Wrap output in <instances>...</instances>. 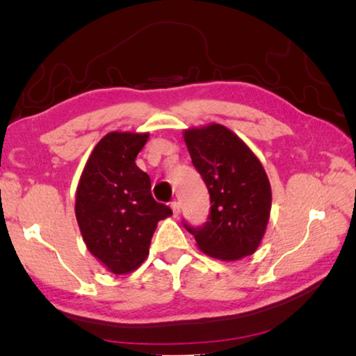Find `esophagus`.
Segmentation results:
<instances>
[{"label": "esophagus", "mask_w": 356, "mask_h": 356, "mask_svg": "<svg viewBox=\"0 0 356 356\" xmlns=\"http://www.w3.org/2000/svg\"><path fill=\"white\" fill-rule=\"evenodd\" d=\"M170 208H172V211H173V216L177 217V216H179V213H181V204H179V202H172L170 203Z\"/></svg>", "instance_id": "obj_1"}]
</instances>
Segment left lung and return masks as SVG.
Returning <instances> with one entry per match:
<instances>
[{"label":"left lung","instance_id":"8db88e82","mask_svg":"<svg viewBox=\"0 0 356 356\" xmlns=\"http://www.w3.org/2000/svg\"><path fill=\"white\" fill-rule=\"evenodd\" d=\"M192 164L209 192V216L202 227L184 228L209 257L234 261L254 253L269 222L272 192L259 159L222 124L188 129Z\"/></svg>","mask_w":356,"mask_h":356}]
</instances>
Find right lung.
I'll list each match as a JSON object with an SVG mask.
<instances>
[{
	"label": "right lung",
	"mask_w": 356,
	"mask_h": 356,
	"mask_svg": "<svg viewBox=\"0 0 356 356\" xmlns=\"http://www.w3.org/2000/svg\"><path fill=\"white\" fill-rule=\"evenodd\" d=\"M148 134L109 133L81 175L74 213L89 252L112 273H128L149 253L158 222L172 216L152 195L149 177L136 165Z\"/></svg>",
	"instance_id": "1"
}]
</instances>
